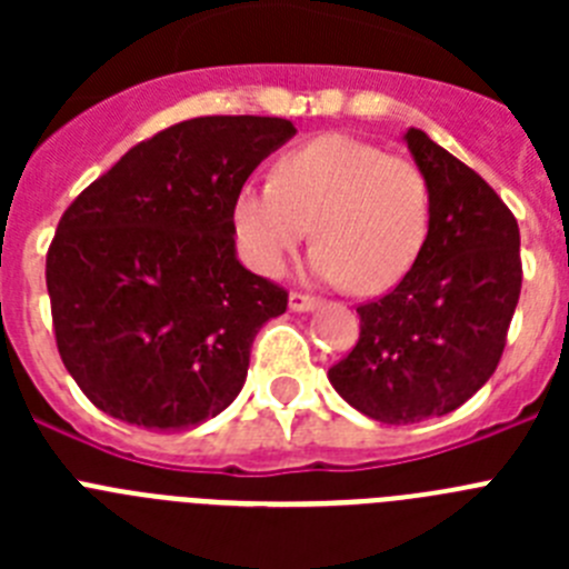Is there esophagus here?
<instances>
[{
    "label": "esophagus",
    "instance_id": "obj_1",
    "mask_svg": "<svg viewBox=\"0 0 569 569\" xmlns=\"http://www.w3.org/2000/svg\"><path fill=\"white\" fill-rule=\"evenodd\" d=\"M316 305H319L316 296L301 293V290H293V293H290V310H296V313H308V310H313Z\"/></svg>",
    "mask_w": 569,
    "mask_h": 569
}]
</instances>
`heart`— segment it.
I'll list each match as a JSON object with an SVG mask.
<instances>
[{
    "instance_id": "obj_1",
    "label": "heart",
    "mask_w": 569,
    "mask_h": 569,
    "mask_svg": "<svg viewBox=\"0 0 569 569\" xmlns=\"http://www.w3.org/2000/svg\"><path fill=\"white\" fill-rule=\"evenodd\" d=\"M310 224L316 276L350 281L356 293H385L413 268L430 233L427 176L413 159L328 133L281 153L270 182L236 193V239L259 273H281Z\"/></svg>"
}]
</instances>
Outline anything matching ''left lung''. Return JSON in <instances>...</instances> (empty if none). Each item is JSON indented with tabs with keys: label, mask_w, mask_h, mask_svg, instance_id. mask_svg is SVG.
I'll return each mask as SVG.
<instances>
[{
	"label": "left lung",
	"mask_w": 569,
	"mask_h": 569,
	"mask_svg": "<svg viewBox=\"0 0 569 569\" xmlns=\"http://www.w3.org/2000/svg\"><path fill=\"white\" fill-rule=\"evenodd\" d=\"M430 184V233L405 279L359 305V341L328 370L336 393L385 425L453 413L499 367L521 293L519 222L472 168L410 128Z\"/></svg>",
	"instance_id": "8db88e82"
}]
</instances>
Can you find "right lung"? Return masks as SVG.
<instances>
[{"instance_id": "obj_1", "label": "right lung", "mask_w": 569, "mask_h": 569, "mask_svg": "<svg viewBox=\"0 0 569 569\" xmlns=\"http://www.w3.org/2000/svg\"><path fill=\"white\" fill-rule=\"evenodd\" d=\"M296 133L279 116L170 124L70 202L44 279L59 356L102 413L188 430L239 396L288 290L236 259L233 202Z\"/></svg>"}]
</instances>
